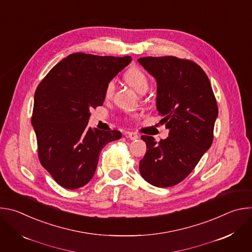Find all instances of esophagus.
Returning <instances> with one entry per match:
<instances>
[{"instance_id": "1", "label": "esophagus", "mask_w": 252, "mask_h": 252, "mask_svg": "<svg viewBox=\"0 0 252 252\" xmlns=\"http://www.w3.org/2000/svg\"><path fill=\"white\" fill-rule=\"evenodd\" d=\"M138 136H139V135H138L136 132H128V133H127V137H128L129 139H131V140L137 139Z\"/></svg>"}]
</instances>
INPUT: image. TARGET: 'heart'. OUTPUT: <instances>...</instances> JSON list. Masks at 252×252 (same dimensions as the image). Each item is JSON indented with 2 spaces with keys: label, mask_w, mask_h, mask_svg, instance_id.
Listing matches in <instances>:
<instances>
[{
  "label": "heart",
  "mask_w": 252,
  "mask_h": 252,
  "mask_svg": "<svg viewBox=\"0 0 252 252\" xmlns=\"http://www.w3.org/2000/svg\"><path fill=\"white\" fill-rule=\"evenodd\" d=\"M125 80L130 87H132L136 92L140 94L146 93L150 87V80L148 76L145 74V71L136 66H132L126 71ZM115 90H116V81L112 80L105 86L104 96L105 97L113 96Z\"/></svg>",
  "instance_id": "1"
}]
</instances>
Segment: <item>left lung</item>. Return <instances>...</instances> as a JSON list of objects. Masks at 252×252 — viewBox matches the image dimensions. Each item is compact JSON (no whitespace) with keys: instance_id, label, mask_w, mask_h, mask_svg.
I'll list each match as a JSON object with an SVG mask.
<instances>
[{"instance_id":"obj_1","label":"left lung","mask_w":252,"mask_h":252,"mask_svg":"<svg viewBox=\"0 0 252 252\" xmlns=\"http://www.w3.org/2000/svg\"><path fill=\"white\" fill-rule=\"evenodd\" d=\"M137 62L156 78L157 109L169 128L165 139L141 135L147 154L139 172L158 188L183 182L194 169L213 140L219 107L210 82L194 62L173 56L145 57Z\"/></svg>"}]
</instances>
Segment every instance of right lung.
<instances>
[{
    "label": "right lung",
    "instance_id": "right-lung-1",
    "mask_svg": "<svg viewBox=\"0 0 252 252\" xmlns=\"http://www.w3.org/2000/svg\"><path fill=\"white\" fill-rule=\"evenodd\" d=\"M131 62L129 56L75 53L57 63L34 93L32 125L41 164L67 189L93 178L99 154L122 132L88 127L90 111L102 105L104 89Z\"/></svg>",
    "mask_w": 252,
    "mask_h": 252
}]
</instances>
